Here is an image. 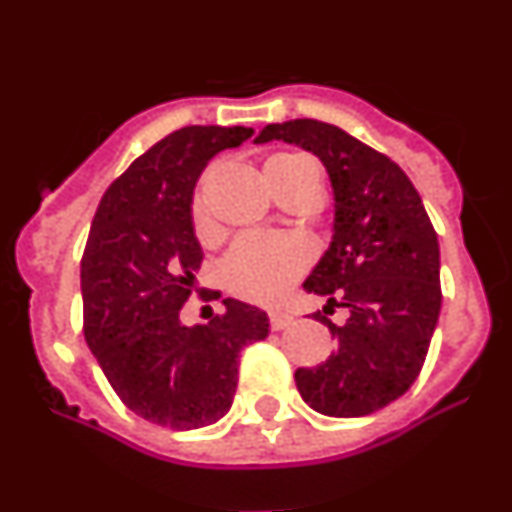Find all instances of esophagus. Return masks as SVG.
<instances>
[{"instance_id": "obj_1", "label": "esophagus", "mask_w": 512, "mask_h": 512, "mask_svg": "<svg viewBox=\"0 0 512 512\" xmlns=\"http://www.w3.org/2000/svg\"><path fill=\"white\" fill-rule=\"evenodd\" d=\"M269 323H271V330H282L287 328L289 323H292V315L284 310H271L269 312Z\"/></svg>"}]
</instances>
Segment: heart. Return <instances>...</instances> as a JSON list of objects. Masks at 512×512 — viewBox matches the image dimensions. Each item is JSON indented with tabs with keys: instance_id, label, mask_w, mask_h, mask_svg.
<instances>
[{
	"instance_id": "obj_1",
	"label": "heart",
	"mask_w": 512,
	"mask_h": 512,
	"mask_svg": "<svg viewBox=\"0 0 512 512\" xmlns=\"http://www.w3.org/2000/svg\"><path fill=\"white\" fill-rule=\"evenodd\" d=\"M264 176L271 189L315 179L320 182L318 164L305 153H277L264 164ZM192 223L197 235L210 233V210L205 189H197L192 200ZM310 264V253L295 238L284 235H243L225 253L220 279L235 297L251 302H277L302 277Z\"/></svg>"
}]
</instances>
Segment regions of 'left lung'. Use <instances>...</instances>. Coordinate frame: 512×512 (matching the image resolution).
I'll return each instance as SVG.
<instances>
[{
  "mask_svg": "<svg viewBox=\"0 0 512 512\" xmlns=\"http://www.w3.org/2000/svg\"><path fill=\"white\" fill-rule=\"evenodd\" d=\"M284 140L323 161L336 220L333 241L302 287L323 295L312 318L336 338L320 366L297 369L302 400L330 418L377 413L410 390L441 312L438 235L418 189L384 153L318 120L266 125L256 143ZM341 306L347 323L328 314Z\"/></svg>",
  "mask_w": 512,
  "mask_h": 512,
  "instance_id": "obj_1",
  "label": "left lung"
}]
</instances>
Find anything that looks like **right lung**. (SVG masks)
Listing matches in <instances>:
<instances>
[{"instance_id": "1", "label": "right lung", "mask_w": 512, "mask_h": 512, "mask_svg": "<svg viewBox=\"0 0 512 512\" xmlns=\"http://www.w3.org/2000/svg\"><path fill=\"white\" fill-rule=\"evenodd\" d=\"M251 135L189 125L158 140L104 192L81 256L87 346L135 415L174 431L223 418L241 348L269 336L266 312L230 297L207 325L179 320L202 264L194 184L215 153Z\"/></svg>"}]
</instances>
